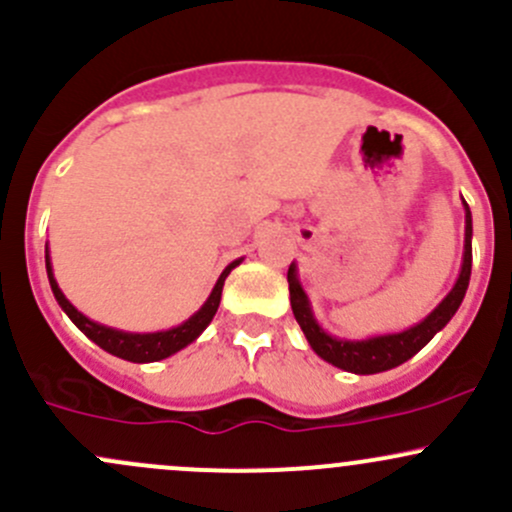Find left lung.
<instances>
[{"label": "left lung", "mask_w": 512, "mask_h": 512, "mask_svg": "<svg viewBox=\"0 0 512 512\" xmlns=\"http://www.w3.org/2000/svg\"><path fill=\"white\" fill-rule=\"evenodd\" d=\"M464 204V255H462V269H459V277L454 282L452 291L437 303L435 308L425 316L420 323L411 325V328L401 330V333H386V335H374V338L364 340H347V338H335V335L325 333L320 328V323L313 316L311 301L308 294L303 291L299 282V269L296 262L289 265V274H286V282H289V296H291V311H294L296 323L301 325L303 335H306L308 345L313 347V352L320 359H325L333 367L345 369L352 374H379L389 372V369L398 367V364L408 362L413 355H418L428 342L440 333L442 328L452 320L457 308L462 306L466 289H469V277H471V211L469 204L462 199Z\"/></svg>", "instance_id": "8db88e82"}]
</instances>
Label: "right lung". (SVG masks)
Listing matches in <instances>:
<instances>
[{
  "label": "right lung",
  "mask_w": 512,
  "mask_h": 512,
  "mask_svg": "<svg viewBox=\"0 0 512 512\" xmlns=\"http://www.w3.org/2000/svg\"><path fill=\"white\" fill-rule=\"evenodd\" d=\"M240 262H243V257H240V260H233L226 269H223L216 286L211 289L209 299L204 301V306H201L194 316H189L187 320H184L182 325H174V328H170V330H157V333H126V330L109 328V325H101V323H97V320L87 318L84 313L77 311L70 301H67V296L60 291L58 282H55L53 262H50L48 245H46V269H48L50 289H53L55 301L60 303V308L67 313V318H70L72 323H75L89 340L97 342L101 350H106L109 355L128 359V362H136V364L160 362V359L170 357V355H174V352H179V350H184L187 345H192V342L199 338L206 328H209L213 316H216L218 303H221V294H223V282H226L230 269L238 267Z\"/></svg>",
  "instance_id": "obj_1"
}]
</instances>
